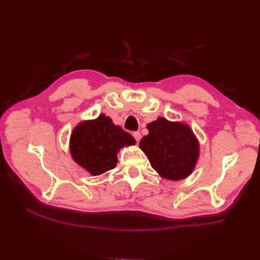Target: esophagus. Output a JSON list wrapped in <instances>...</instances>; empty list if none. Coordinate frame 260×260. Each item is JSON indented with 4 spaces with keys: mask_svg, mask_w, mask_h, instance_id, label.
Listing matches in <instances>:
<instances>
[{
    "mask_svg": "<svg viewBox=\"0 0 260 260\" xmlns=\"http://www.w3.org/2000/svg\"><path fill=\"white\" fill-rule=\"evenodd\" d=\"M133 137H135V139H136L137 142H139V141L141 140V133H140L139 131L133 132Z\"/></svg>",
    "mask_w": 260,
    "mask_h": 260,
    "instance_id": "34e87169",
    "label": "esophagus"
}]
</instances>
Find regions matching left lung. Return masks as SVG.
I'll use <instances>...</instances> for the list:
<instances>
[{
  "mask_svg": "<svg viewBox=\"0 0 260 260\" xmlns=\"http://www.w3.org/2000/svg\"><path fill=\"white\" fill-rule=\"evenodd\" d=\"M146 128L148 135L139 145L159 176L175 181L190 176L200 155L199 141L191 128L162 117Z\"/></svg>",
  "mask_w": 260,
  "mask_h": 260,
  "instance_id": "1",
  "label": "left lung"
}]
</instances>
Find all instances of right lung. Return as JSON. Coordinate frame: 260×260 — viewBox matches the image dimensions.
I'll list each match as a JSON object with an SVG mask.
<instances>
[{
  "label": "right lung",
  "mask_w": 260,
  "mask_h": 260,
  "mask_svg": "<svg viewBox=\"0 0 260 260\" xmlns=\"http://www.w3.org/2000/svg\"><path fill=\"white\" fill-rule=\"evenodd\" d=\"M136 144V140L112 119L101 114L96 119L82 121L70 136V154L74 160L99 176L116 167L117 153L125 145Z\"/></svg>",
  "instance_id": "add662e5"
}]
</instances>
